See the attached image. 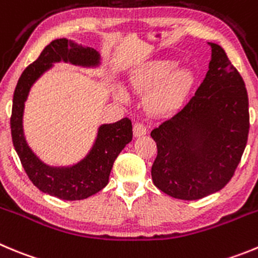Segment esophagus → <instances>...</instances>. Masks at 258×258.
I'll list each match as a JSON object with an SVG mask.
<instances>
[{
  "label": "esophagus",
  "instance_id": "obj_1",
  "mask_svg": "<svg viewBox=\"0 0 258 258\" xmlns=\"http://www.w3.org/2000/svg\"><path fill=\"white\" fill-rule=\"evenodd\" d=\"M146 132H148V128H146V127L144 126L143 123H135L134 124V135H135V137L144 136V135H146Z\"/></svg>",
  "mask_w": 258,
  "mask_h": 258
}]
</instances>
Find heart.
<instances>
[{
	"label": "heart",
	"mask_w": 258,
	"mask_h": 258,
	"mask_svg": "<svg viewBox=\"0 0 258 258\" xmlns=\"http://www.w3.org/2000/svg\"><path fill=\"white\" fill-rule=\"evenodd\" d=\"M173 59L146 62L130 76V88L140 95H148L146 109L158 117L174 114L186 104L195 85V75L188 69L175 67ZM119 99L127 98L122 89L115 91Z\"/></svg>",
	"instance_id": "1"
}]
</instances>
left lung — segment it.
Here are the masks:
<instances>
[{
  "instance_id": "8db88e82",
  "label": "left lung",
  "mask_w": 258,
  "mask_h": 258,
  "mask_svg": "<svg viewBox=\"0 0 258 258\" xmlns=\"http://www.w3.org/2000/svg\"><path fill=\"white\" fill-rule=\"evenodd\" d=\"M206 78L189 102L151 131L158 155L153 182L174 199L199 200L232 179L247 145L248 95L220 45L209 43Z\"/></svg>"
}]
</instances>
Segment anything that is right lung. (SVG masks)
I'll return each instance as SVG.
<instances>
[{
	"mask_svg": "<svg viewBox=\"0 0 258 258\" xmlns=\"http://www.w3.org/2000/svg\"><path fill=\"white\" fill-rule=\"evenodd\" d=\"M71 62L81 66L99 63V53L93 48L79 47L67 39H56L42 50L37 61L21 74L15 88L10 118L13 144L29 179L37 188L61 200H84L104 188L118 154L132 140V123L128 118L99 127L93 149L84 160L70 168H52L42 163L30 150L23 132L24 103L31 85L53 62Z\"/></svg>",
	"mask_w": 258,
	"mask_h": 258,
	"instance_id": "obj_1",
	"label": "right lung"
}]
</instances>
